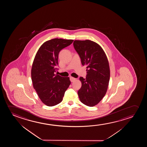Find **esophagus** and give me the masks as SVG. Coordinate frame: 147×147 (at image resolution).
Instances as JSON below:
<instances>
[{
    "mask_svg": "<svg viewBox=\"0 0 147 147\" xmlns=\"http://www.w3.org/2000/svg\"><path fill=\"white\" fill-rule=\"evenodd\" d=\"M70 81L71 82H74V81L76 80V78H75L73 77H70Z\"/></svg>",
    "mask_w": 147,
    "mask_h": 147,
    "instance_id": "1",
    "label": "esophagus"
}]
</instances>
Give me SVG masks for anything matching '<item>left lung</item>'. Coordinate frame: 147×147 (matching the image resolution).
Returning <instances> with one entry per match:
<instances>
[{"mask_svg":"<svg viewBox=\"0 0 147 147\" xmlns=\"http://www.w3.org/2000/svg\"><path fill=\"white\" fill-rule=\"evenodd\" d=\"M83 66L86 65V78L78 91L80 100L88 107L97 105L107 93L110 78L109 61L102 49L90 40H75L73 42Z\"/></svg>","mask_w":147,"mask_h":147,"instance_id":"1","label":"left lung"}]
</instances>
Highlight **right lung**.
<instances>
[{"instance_id":"add662e5","label":"right lung","mask_w":147,"mask_h":147,"mask_svg":"<svg viewBox=\"0 0 147 147\" xmlns=\"http://www.w3.org/2000/svg\"><path fill=\"white\" fill-rule=\"evenodd\" d=\"M73 42V40L57 38L46 41L34 57L31 70L33 87L41 101L49 107L60 103L70 85L69 77L55 74L58 69L59 53Z\"/></svg>"}]
</instances>
